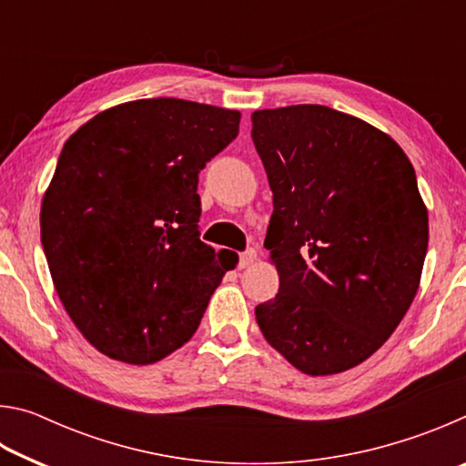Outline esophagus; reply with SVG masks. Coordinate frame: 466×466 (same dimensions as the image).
<instances>
[{
	"mask_svg": "<svg viewBox=\"0 0 466 466\" xmlns=\"http://www.w3.org/2000/svg\"><path fill=\"white\" fill-rule=\"evenodd\" d=\"M257 261V248L255 247H248L244 252H240V258H238V267L244 269V267H248Z\"/></svg>",
	"mask_w": 466,
	"mask_h": 466,
	"instance_id": "obj_1",
	"label": "esophagus"
}]
</instances>
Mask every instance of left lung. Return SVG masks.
<instances>
[{"mask_svg": "<svg viewBox=\"0 0 466 466\" xmlns=\"http://www.w3.org/2000/svg\"><path fill=\"white\" fill-rule=\"evenodd\" d=\"M250 119L279 273L278 296L255 309L258 329L299 372H345L392 335L420 288L430 232L415 170L392 137L335 108Z\"/></svg>", "mask_w": 466, "mask_h": 466, "instance_id": "left-lung-1", "label": "left lung"}]
</instances>
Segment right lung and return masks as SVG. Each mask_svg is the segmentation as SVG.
Returning <instances> with one entry per match:
<instances>
[{
	"label": "right lung",
	"instance_id": "add662e5",
	"mask_svg": "<svg viewBox=\"0 0 466 466\" xmlns=\"http://www.w3.org/2000/svg\"><path fill=\"white\" fill-rule=\"evenodd\" d=\"M238 110L146 98L105 110L61 149L41 208L55 289L100 353L154 364L199 327L230 269L201 242L199 172Z\"/></svg>",
	"mask_w": 466,
	"mask_h": 466
}]
</instances>
